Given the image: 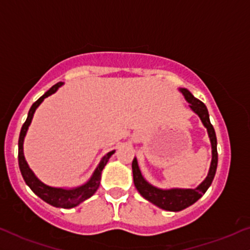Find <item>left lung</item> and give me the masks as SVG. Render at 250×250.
<instances>
[{
	"label": "left lung",
	"instance_id": "8db88e82",
	"mask_svg": "<svg viewBox=\"0 0 250 250\" xmlns=\"http://www.w3.org/2000/svg\"><path fill=\"white\" fill-rule=\"evenodd\" d=\"M179 91L184 95L185 100L190 103V108L192 110L198 115L204 127L207 128L208 134H209L211 148H212V159H211V165L208 177L196 188H169V190H161V188H155V186L150 185L147 180H145L139 168L136 158H134L133 164H131L134 185H135L136 190L148 202L153 203V204L160 208V209L167 211H182L198 201L203 194L207 192L208 188H210L213 177L216 174L218 163L217 139H216L215 129H213L212 125L210 122L209 112H208L207 106H205V104L202 101L197 100L188 89H179Z\"/></svg>",
	"mask_w": 250,
	"mask_h": 250
}]
</instances>
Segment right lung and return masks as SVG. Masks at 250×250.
<instances>
[{"label": "right lung", "instance_id": "add662e5", "mask_svg": "<svg viewBox=\"0 0 250 250\" xmlns=\"http://www.w3.org/2000/svg\"><path fill=\"white\" fill-rule=\"evenodd\" d=\"M64 83L59 82L56 85L51 87L47 92H45L39 100L35 103H33L28 111V116H27L26 122L23 123L22 128H21L20 136H19V167H20L21 174H22L24 182H26L27 185L31 188V190L37 194L38 197H40L43 202L48 203L49 205L56 208H62V209H71V208H75L78 204H81L82 202H84L85 199L90 198L92 194L97 191V188H100L101 183V174H102V171L104 166L108 163L109 158L114 154L115 150H111L108 154H105L101 160V163L98 164V166L96 167L95 172L92 173L91 178L87 180L84 185L78 186V188H52V186L46 185L42 182H40L35 174L33 173V171L29 168L28 164H27L26 159H24L23 155V140L24 136H26L27 130H28L29 125H31L33 115H34L35 110H37L38 106L42 103V101L45 100L46 97L51 96L52 94L57 91L62 85Z\"/></svg>", "mask_w": 250, "mask_h": 250}]
</instances>
